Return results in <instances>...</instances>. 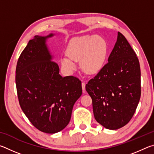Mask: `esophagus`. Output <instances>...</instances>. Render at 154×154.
Returning <instances> with one entry per match:
<instances>
[{
    "instance_id": "34e87169",
    "label": "esophagus",
    "mask_w": 154,
    "mask_h": 154,
    "mask_svg": "<svg viewBox=\"0 0 154 154\" xmlns=\"http://www.w3.org/2000/svg\"><path fill=\"white\" fill-rule=\"evenodd\" d=\"M82 90H83V91H85V82H82Z\"/></svg>"
}]
</instances>
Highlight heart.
Segmentation results:
<instances>
[{"mask_svg":"<svg viewBox=\"0 0 154 154\" xmlns=\"http://www.w3.org/2000/svg\"><path fill=\"white\" fill-rule=\"evenodd\" d=\"M108 44L103 36L83 35L73 38L66 49L68 56L61 59L62 66L68 71L75 70V61L80 60L82 69L88 74L100 72L105 64Z\"/></svg>","mask_w":154,"mask_h":154,"instance_id":"b5f03b06","label":"heart"}]
</instances>
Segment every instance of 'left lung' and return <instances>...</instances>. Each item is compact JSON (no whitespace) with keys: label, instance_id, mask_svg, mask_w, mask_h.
I'll list each match as a JSON object with an SVG mask.
<instances>
[{"label":"left lung","instance_id":"8db88e82","mask_svg":"<svg viewBox=\"0 0 154 154\" xmlns=\"http://www.w3.org/2000/svg\"><path fill=\"white\" fill-rule=\"evenodd\" d=\"M96 120L117 130L130 122L140 98V69L137 54L119 32L108 62L85 85Z\"/></svg>","mask_w":154,"mask_h":154}]
</instances>
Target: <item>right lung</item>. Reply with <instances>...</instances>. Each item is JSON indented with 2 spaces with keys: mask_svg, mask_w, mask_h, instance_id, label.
Masks as SVG:
<instances>
[{
  "mask_svg": "<svg viewBox=\"0 0 154 154\" xmlns=\"http://www.w3.org/2000/svg\"><path fill=\"white\" fill-rule=\"evenodd\" d=\"M54 35L35 36L18 59L15 83L20 105L34 126L45 133L61 131L69 124L75 103L82 94V82L62 77L52 61L46 40Z\"/></svg>",
  "mask_w": 154,
  "mask_h": 154,
  "instance_id": "right-lung-1",
  "label": "right lung"
}]
</instances>
